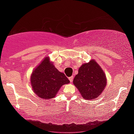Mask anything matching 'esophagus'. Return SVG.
Masks as SVG:
<instances>
[{
  "label": "esophagus",
  "mask_w": 134,
  "mask_h": 134,
  "mask_svg": "<svg viewBox=\"0 0 134 134\" xmlns=\"http://www.w3.org/2000/svg\"><path fill=\"white\" fill-rule=\"evenodd\" d=\"M69 80H70V82H72V81H73V77H69Z\"/></svg>",
  "instance_id": "obj_1"
}]
</instances>
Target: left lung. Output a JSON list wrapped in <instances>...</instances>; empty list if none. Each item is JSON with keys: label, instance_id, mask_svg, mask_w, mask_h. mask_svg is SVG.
Wrapping results in <instances>:
<instances>
[{"label": "left lung", "instance_id": "8db88e82", "mask_svg": "<svg viewBox=\"0 0 134 134\" xmlns=\"http://www.w3.org/2000/svg\"><path fill=\"white\" fill-rule=\"evenodd\" d=\"M107 83L105 74L94 59L80 66L73 80L74 85L85 100H92L100 96Z\"/></svg>", "mask_w": 134, "mask_h": 134}]
</instances>
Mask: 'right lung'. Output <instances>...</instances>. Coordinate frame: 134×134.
I'll return each instance as SVG.
<instances>
[{
  "label": "right lung",
  "instance_id": "obj_1",
  "mask_svg": "<svg viewBox=\"0 0 134 134\" xmlns=\"http://www.w3.org/2000/svg\"><path fill=\"white\" fill-rule=\"evenodd\" d=\"M69 83L65 74L55 67L48 56L35 67L30 76L32 90L41 99H52L62 85Z\"/></svg>",
  "mask_w": 134,
  "mask_h": 134
}]
</instances>
